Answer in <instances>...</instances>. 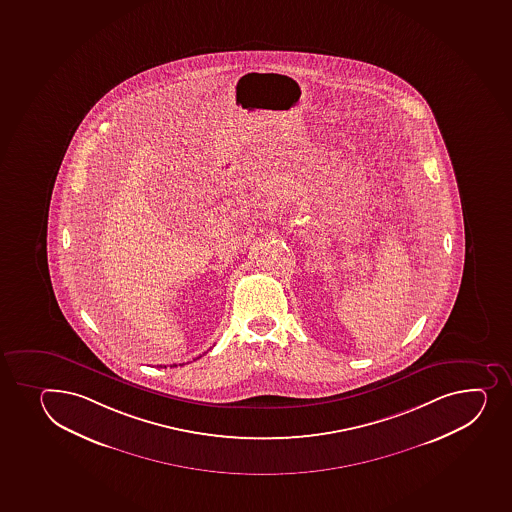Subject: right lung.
Returning a JSON list of instances; mask_svg holds the SVG:
<instances>
[{"mask_svg":"<svg viewBox=\"0 0 512 512\" xmlns=\"http://www.w3.org/2000/svg\"><path fill=\"white\" fill-rule=\"evenodd\" d=\"M198 358H201V356H198ZM173 366H176V364H173ZM173 366H171V368H173ZM164 368H166V366H164Z\"/></svg>","mask_w":512,"mask_h":512,"instance_id":"1","label":"right lung"}]
</instances>
